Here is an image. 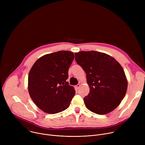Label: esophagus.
Returning a JSON list of instances; mask_svg holds the SVG:
<instances>
[{
    "label": "esophagus",
    "mask_w": 145,
    "mask_h": 145,
    "mask_svg": "<svg viewBox=\"0 0 145 145\" xmlns=\"http://www.w3.org/2000/svg\"><path fill=\"white\" fill-rule=\"evenodd\" d=\"M80 87V84H78L77 86H76V87H76V88L77 89H78V88H79V87Z\"/></svg>",
    "instance_id": "1"
}]
</instances>
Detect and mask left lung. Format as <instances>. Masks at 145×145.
<instances>
[{
    "label": "left lung",
    "instance_id": "1",
    "mask_svg": "<svg viewBox=\"0 0 145 145\" xmlns=\"http://www.w3.org/2000/svg\"><path fill=\"white\" fill-rule=\"evenodd\" d=\"M75 59L87 74L89 93L84 98L86 107L99 115L112 112L127 89V80L120 64L112 56L93 50L76 53Z\"/></svg>",
    "mask_w": 145,
    "mask_h": 145
}]
</instances>
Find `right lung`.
I'll use <instances>...</instances> for the list:
<instances>
[{"label":"right lung","mask_w":145,"mask_h":145,"mask_svg":"<svg viewBox=\"0 0 145 145\" xmlns=\"http://www.w3.org/2000/svg\"><path fill=\"white\" fill-rule=\"evenodd\" d=\"M74 56L70 51H58L39 58L28 77V91L35 105L48 114L68 108L74 95L73 87L66 80Z\"/></svg>","instance_id":"1"}]
</instances>
